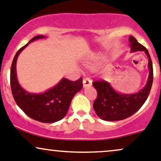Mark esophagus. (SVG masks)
Returning a JSON list of instances; mask_svg holds the SVG:
<instances>
[{
    "label": "esophagus",
    "instance_id": "1",
    "mask_svg": "<svg viewBox=\"0 0 161 161\" xmlns=\"http://www.w3.org/2000/svg\"><path fill=\"white\" fill-rule=\"evenodd\" d=\"M82 83H83V87H84V88H86V87L91 86L92 84V82L89 78H84L83 79Z\"/></svg>",
    "mask_w": 161,
    "mask_h": 161
}]
</instances>
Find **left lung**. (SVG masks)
I'll use <instances>...</instances> for the list:
<instances>
[{
	"label": "left lung",
	"mask_w": 161,
	"mask_h": 161,
	"mask_svg": "<svg viewBox=\"0 0 161 161\" xmlns=\"http://www.w3.org/2000/svg\"><path fill=\"white\" fill-rule=\"evenodd\" d=\"M131 51H145L148 57L149 75L145 86L137 93L119 94L110 84L104 80L95 81L92 83L97 91V98L93 104V108L101 119L106 121H117L126 119L137 112L150 94L153 83V65L148 51L146 47L138 43L133 36L129 38Z\"/></svg>",
	"instance_id": "1"
}]
</instances>
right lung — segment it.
Masks as SVG:
<instances>
[{
  "label": "right lung",
  "instance_id": "right-lung-1",
  "mask_svg": "<svg viewBox=\"0 0 161 161\" xmlns=\"http://www.w3.org/2000/svg\"><path fill=\"white\" fill-rule=\"evenodd\" d=\"M45 38L41 35L34 37L16 52L11 65L10 87L16 103L26 115L42 123H54L67 114L72 99L82 88V78L75 82L64 78L48 91L39 94L29 93L20 86L16 69L18 56L30 42Z\"/></svg>",
  "mask_w": 161,
  "mask_h": 161
}]
</instances>
